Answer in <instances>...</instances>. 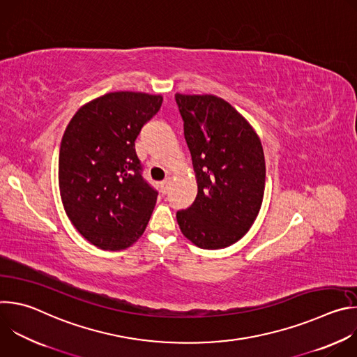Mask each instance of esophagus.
<instances>
[{"label":"esophagus","mask_w":357,"mask_h":357,"mask_svg":"<svg viewBox=\"0 0 357 357\" xmlns=\"http://www.w3.org/2000/svg\"><path fill=\"white\" fill-rule=\"evenodd\" d=\"M168 189H169V181L165 179V181L161 182V192L165 195L168 192Z\"/></svg>","instance_id":"obj_1"}]
</instances>
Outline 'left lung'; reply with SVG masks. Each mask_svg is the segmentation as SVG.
I'll return each mask as SVG.
<instances>
[{"mask_svg": "<svg viewBox=\"0 0 357 357\" xmlns=\"http://www.w3.org/2000/svg\"><path fill=\"white\" fill-rule=\"evenodd\" d=\"M197 195L176 213L182 234L208 250L237 243L261 209L266 160L251 124L215 94H175Z\"/></svg>", "mask_w": 357, "mask_h": 357, "instance_id": "obj_1", "label": "left lung"}]
</instances>
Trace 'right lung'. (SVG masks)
<instances>
[{"instance_id":"right-lung-1","label":"right lung","mask_w":357,"mask_h":357,"mask_svg":"<svg viewBox=\"0 0 357 357\" xmlns=\"http://www.w3.org/2000/svg\"><path fill=\"white\" fill-rule=\"evenodd\" d=\"M161 94L113 91L83 105L59 151V190L75 229L93 245L124 250L144 233L158 192L141 176L135 139Z\"/></svg>"}]
</instances>
